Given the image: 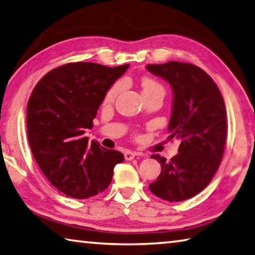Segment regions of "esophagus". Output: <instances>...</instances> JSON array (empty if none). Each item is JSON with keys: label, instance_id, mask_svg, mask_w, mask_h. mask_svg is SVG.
<instances>
[{"label": "esophagus", "instance_id": "obj_1", "mask_svg": "<svg viewBox=\"0 0 255 255\" xmlns=\"http://www.w3.org/2000/svg\"><path fill=\"white\" fill-rule=\"evenodd\" d=\"M136 155H137L136 152H131V150H126V152H125V158H126L127 161H130V159L135 157Z\"/></svg>", "mask_w": 255, "mask_h": 255}]
</instances>
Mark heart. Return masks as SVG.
<instances>
[{"mask_svg": "<svg viewBox=\"0 0 255 255\" xmlns=\"http://www.w3.org/2000/svg\"><path fill=\"white\" fill-rule=\"evenodd\" d=\"M140 85L141 89H143V94L144 97H150V96H155V94H163L165 93V90H164V86L159 83L158 81H156L153 77L149 76H143L140 80ZM123 88V82H116V83L111 86V88L108 90V92L106 94V102H110L115 99V97L117 96L118 92L122 90Z\"/></svg>", "mask_w": 255, "mask_h": 255, "instance_id": "obj_1", "label": "heart"}]
</instances>
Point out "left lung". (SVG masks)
I'll return each mask as SVG.
<instances>
[{
  "label": "left lung",
  "instance_id": "1",
  "mask_svg": "<svg viewBox=\"0 0 255 255\" xmlns=\"http://www.w3.org/2000/svg\"><path fill=\"white\" fill-rule=\"evenodd\" d=\"M146 67L173 90L169 138L181 139L179 153L170 161L152 155L162 171L148 188L163 200H187L208 185L222 162L227 133L225 103L218 86L200 67L174 60Z\"/></svg>",
  "mask_w": 255,
  "mask_h": 255
}]
</instances>
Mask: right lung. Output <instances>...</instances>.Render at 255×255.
<instances>
[{"label":"right lung","mask_w":255,"mask_h":255,"mask_svg":"<svg viewBox=\"0 0 255 255\" xmlns=\"http://www.w3.org/2000/svg\"><path fill=\"white\" fill-rule=\"evenodd\" d=\"M129 64L108 67L68 63L47 73L34 86L27 107V131L34 159L49 182L76 199L109 187L124 154L84 137L93 127L108 90Z\"/></svg>","instance_id":"add662e5"}]
</instances>
